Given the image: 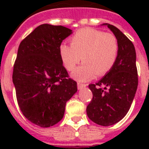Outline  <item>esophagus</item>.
Returning <instances> with one entry per match:
<instances>
[{
  "mask_svg": "<svg viewBox=\"0 0 149 149\" xmlns=\"http://www.w3.org/2000/svg\"><path fill=\"white\" fill-rule=\"evenodd\" d=\"M86 84H80V83H78V84H77V87H78V90H82V89H84V87H86Z\"/></svg>",
  "mask_w": 149,
  "mask_h": 149,
  "instance_id": "obj_1",
  "label": "esophagus"
}]
</instances>
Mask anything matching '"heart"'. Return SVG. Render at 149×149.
Returning <instances> with one entry per match:
<instances>
[{
    "mask_svg": "<svg viewBox=\"0 0 149 149\" xmlns=\"http://www.w3.org/2000/svg\"><path fill=\"white\" fill-rule=\"evenodd\" d=\"M70 44L62 43L58 53L63 65L70 72L83 59L84 63L72 74L79 81H88L97 75L104 76L111 71L118 59L119 44L112 34L84 29L71 37Z\"/></svg>",
    "mask_w": 149,
    "mask_h": 149,
    "instance_id": "obj_1",
    "label": "heart"
}]
</instances>
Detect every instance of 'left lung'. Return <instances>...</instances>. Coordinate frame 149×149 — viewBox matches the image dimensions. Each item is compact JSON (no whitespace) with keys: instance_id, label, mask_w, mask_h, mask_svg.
I'll list each match as a JSON object with an SVG mask.
<instances>
[{"instance_id":"left-lung-1","label":"left lung","mask_w":149,"mask_h":149,"mask_svg":"<svg viewBox=\"0 0 149 149\" xmlns=\"http://www.w3.org/2000/svg\"><path fill=\"white\" fill-rule=\"evenodd\" d=\"M118 39L119 53L115 65L97 83L90 84L93 99L86 107L92 121L102 126L119 122L129 111L139 79L136 67V52L127 36L112 24L104 23Z\"/></svg>"}]
</instances>
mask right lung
Masks as SVG:
<instances>
[{
	"label": "right lung",
	"mask_w": 149,
	"mask_h": 149,
	"mask_svg": "<svg viewBox=\"0 0 149 149\" xmlns=\"http://www.w3.org/2000/svg\"><path fill=\"white\" fill-rule=\"evenodd\" d=\"M72 33L61 25L43 24L20 43L13 70L18 106L31 123L42 127L63 119L66 102L77 84L60 59L58 47Z\"/></svg>",
	"instance_id": "add662e5"
}]
</instances>
